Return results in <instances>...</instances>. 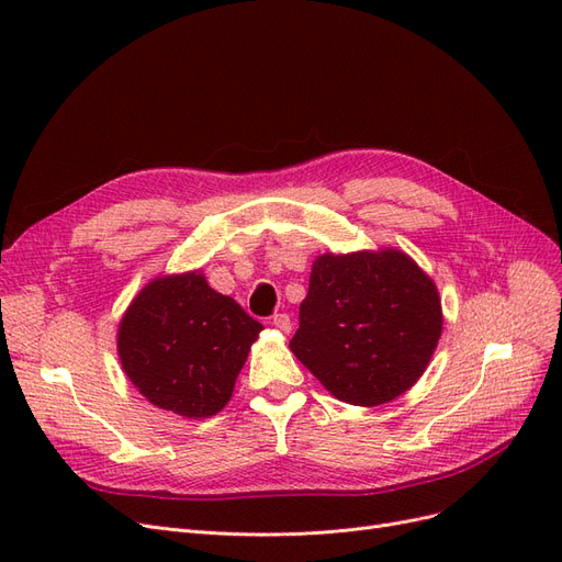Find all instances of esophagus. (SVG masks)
<instances>
[{
    "instance_id": "34e87169",
    "label": "esophagus",
    "mask_w": 562,
    "mask_h": 562,
    "mask_svg": "<svg viewBox=\"0 0 562 562\" xmlns=\"http://www.w3.org/2000/svg\"><path fill=\"white\" fill-rule=\"evenodd\" d=\"M271 323H274V328H279L281 333H291V328H293V323H291V316L288 314H274L271 316Z\"/></svg>"
}]
</instances>
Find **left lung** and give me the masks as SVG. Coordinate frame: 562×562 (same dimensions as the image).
<instances>
[{
  "instance_id": "1",
  "label": "left lung",
  "mask_w": 562,
  "mask_h": 562,
  "mask_svg": "<svg viewBox=\"0 0 562 562\" xmlns=\"http://www.w3.org/2000/svg\"><path fill=\"white\" fill-rule=\"evenodd\" d=\"M440 333L438 288L411 255L323 252L312 265L291 351L335 398L375 407L424 375Z\"/></svg>"
}]
</instances>
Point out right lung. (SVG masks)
<instances>
[{
    "instance_id": "obj_1",
    "label": "right lung",
    "mask_w": 562,
    "mask_h": 562,
    "mask_svg": "<svg viewBox=\"0 0 562 562\" xmlns=\"http://www.w3.org/2000/svg\"><path fill=\"white\" fill-rule=\"evenodd\" d=\"M260 330V321L194 269L151 279L131 300L119 321L116 353L151 405L206 419L229 403Z\"/></svg>"
}]
</instances>
